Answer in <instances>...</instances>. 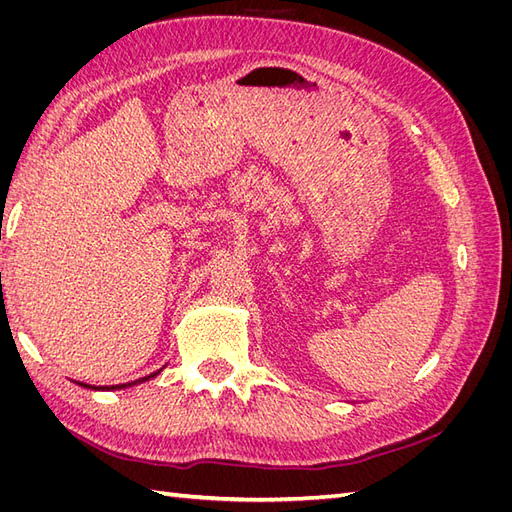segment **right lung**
Wrapping results in <instances>:
<instances>
[{"instance_id":"add662e5","label":"right lung","mask_w":512,"mask_h":512,"mask_svg":"<svg viewBox=\"0 0 512 512\" xmlns=\"http://www.w3.org/2000/svg\"><path fill=\"white\" fill-rule=\"evenodd\" d=\"M162 371V369H160ZM160 371H153V374H149V376H145V378H141V380H134V382H126V384H115V386H111V389H128V386H132V384H136V382H145V380H149V378H156ZM81 386H85V389H96V386H89V384H83V382H79ZM108 389V391H111Z\"/></svg>"}]
</instances>
